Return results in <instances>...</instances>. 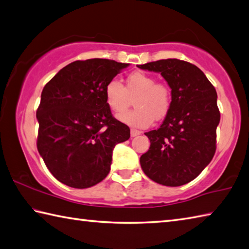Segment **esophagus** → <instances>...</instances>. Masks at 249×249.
Returning <instances> with one entry per match:
<instances>
[{
	"instance_id": "esophagus-1",
	"label": "esophagus",
	"mask_w": 249,
	"mask_h": 249,
	"mask_svg": "<svg viewBox=\"0 0 249 249\" xmlns=\"http://www.w3.org/2000/svg\"><path fill=\"white\" fill-rule=\"evenodd\" d=\"M140 133V130H137V129H135V128H132L130 129V136L132 137H135V136H137V135H139Z\"/></svg>"
}]
</instances>
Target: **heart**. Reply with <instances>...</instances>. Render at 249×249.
<instances>
[{"mask_svg": "<svg viewBox=\"0 0 249 249\" xmlns=\"http://www.w3.org/2000/svg\"><path fill=\"white\" fill-rule=\"evenodd\" d=\"M134 98L136 109L121 113L117 119L139 128L150 126L155 119L157 121L164 119L171 110L173 99L168 84L158 83L155 76L140 71L126 76L125 86L116 79H112L106 85V103L113 112L125 111Z\"/></svg>", "mask_w": 249, "mask_h": 249, "instance_id": "1", "label": "heart"}]
</instances>
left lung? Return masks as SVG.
<instances>
[{"mask_svg": "<svg viewBox=\"0 0 249 249\" xmlns=\"http://www.w3.org/2000/svg\"><path fill=\"white\" fill-rule=\"evenodd\" d=\"M161 73L172 89V107L158 129L144 135L149 150L140 165L149 178L164 186H180L196 178L216 149L220 111L216 91L192 63L168 58L138 65Z\"/></svg>", "mask_w": 249, "mask_h": 249, "instance_id": "obj_1", "label": "left lung"}]
</instances>
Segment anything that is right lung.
<instances>
[{
	"label": "right lung",
	"instance_id": "add662e5",
	"mask_svg": "<svg viewBox=\"0 0 249 249\" xmlns=\"http://www.w3.org/2000/svg\"><path fill=\"white\" fill-rule=\"evenodd\" d=\"M107 58L75 61L44 86L37 110V148L51 174L74 188H88L109 174L115 144L130 136L112 115L105 87L127 67Z\"/></svg>",
	"mask_w": 249,
	"mask_h": 249
}]
</instances>
